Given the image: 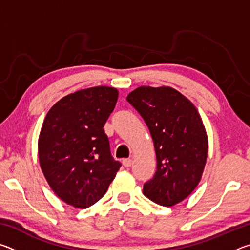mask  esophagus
Here are the masks:
<instances>
[{
	"instance_id": "34e87169",
	"label": "esophagus",
	"mask_w": 250,
	"mask_h": 250,
	"mask_svg": "<svg viewBox=\"0 0 250 250\" xmlns=\"http://www.w3.org/2000/svg\"><path fill=\"white\" fill-rule=\"evenodd\" d=\"M122 164H124V167H131V164H132V160H131V159H124V160H122Z\"/></svg>"
}]
</instances>
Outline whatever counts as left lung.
I'll list each match as a JSON object with an SVG mask.
<instances>
[{
    "instance_id": "left-lung-1",
    "label": "left lung",
    "mask_w": 250,
    "mask_h": 250,
    "mask_svg": "<svg viewBox=\"0 0 250 250\" xmlns=\"http://www.w3.org/2000/svg\"><path fill=\"white\" fill-rule=\"evenodd\" d=\"M126 100L154 142L156 171L143 185V194L156 204L175 205L195 189L205 167L208 141L200 113L171 87H139Z\"/></svg>"
}]
</instances>
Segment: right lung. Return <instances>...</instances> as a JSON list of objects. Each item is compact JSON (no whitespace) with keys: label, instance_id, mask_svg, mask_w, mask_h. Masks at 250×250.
Listing matches in <instances>:
<instances>
[{"label":"right lung","instance_id":"obj_1","mask_svg":"<svg viewBox=\"0 0 250 250\" xmlns=\"http://www.w3.org/2000/svg\"><path fill=\"white\" fill-rule=\"evenodd\" d=\"M117 100L118 90L111 87L76 91L57 101L43 122L42 171L55 194L76 208L98 202L121 167L104 130Z\"/></svg>","mask_w":250,"mask_h":250}]
</instances>
